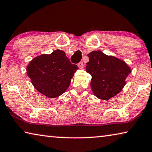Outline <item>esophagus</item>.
I'll list each match as a JSON object with an SVG mask.
<instances>
[{
  "label": "esophagus",
  "instance_id": "34e87169",
  "mask_svg": "<svg viewBox=\"0 0 152 152\" xmlns=\"http://www.w3.org/2000/svg\"><path fill=\"white\" fill-rule=\"evenodd\" d=\"M78 68H79L80 69H82V68H84V64L83 62H79V63L78 64Z\"/></svg>",
  "mask_w": 152,
  "mask_h": 152
}]
</instances>
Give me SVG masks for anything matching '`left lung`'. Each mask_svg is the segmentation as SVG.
<instances>
[{"label":"left lung","mask_w":152,"mask_h":152,"mask_svg":"<svg viewBox=\"0 0 152 152\" xmlns=\"http://www.w3.org/2000/svg\"><path fill=\"white\" fill-rule=\"evenodd\" d=\"M88 57L86 72L92 76L91 86L95 96L107 101L119 94L132 72L130 67L124 61L100 50L89 53Z\"/></svg>","instance_id":"obj_1"}]
</instances>
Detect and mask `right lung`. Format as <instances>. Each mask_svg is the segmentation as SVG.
Here are the masks:
<instances>
[{"mask_svg":"<svg viewBox=\"0 0 152 152\" xmlns=\"http://www.w3.org/2000/svg\"><path fill=\"white\" fill-rule=\"evenodd\" d=\"M78 66L72 64L62 50L37 56L27 66L34 88L48 98H56L68 88Z\"/></svg>","mask_w":152,"mask_h":152,"instance_id":"add662e5","label":"right lung"}]
</instances>
